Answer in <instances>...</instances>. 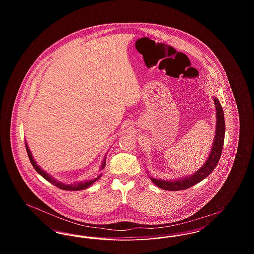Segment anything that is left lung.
<instances>
[{
  "instance_id": "obj_1",
  "label": "left lung",
  "mask_w": 254,
  "mask_h": 254,
  "mask_svg": "<svg viewBox=\"0 0 254 254\" xmlns=\"http://www.w3.org/2000/svg\"><path fill=\"white\" fill-rule=\"evenodd\" d=\"M213 101H214L215 109H216V129H215L212 147L205 164L202 166L201 169L194 172L192 175H189L176 180L166 181L162 179L149 177L150 180L160 189H163L165 190H170V191L187 190L189 188H191L194 185L200 183L202 180H204L205 177H207L217 166L218 162L221 157L223 145H224L226 125H225V119H224V111L221 107L219 100L216 97H213Z\"/></svg>"
}]
</instances>
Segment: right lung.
<instances>
[{
    "mask_svg": "<svg viewBox=\"0 0 254 254\" xmlns=\"http://www.w3.org/2000/svg\"><path fill=\"white\" fill-rule=\"evenodd\" d=\"M25 147H26V152H27V155H28V158H29V160H30V163L32 164L33 168L35 169L37 172H38L43 178H45L47 181H49V183H51L52 185L56 186L57 188H59L61 190H70V191H72V190H85V189H87L88 187H90L94 182L99 180V179L101 178V176H102V174H100L97 178L93 179V180H88V181L85 182H77V183H73V184L61 183V182L57 181L56 179H54L52 176L49 175V173H47L45 170H43V169H41V168L37 165L35 160L32 157V154H31V152H30V150H29V148H28V145L26 144V142H25ZM105 167H106V157H105L103 163H102L101 169H104Z\"/></svg>",
    "mask_w": 254,
    "mask_h": 254,
    "instance_id": "add662e5",
    "label": "right lung"
}]
</instances>
